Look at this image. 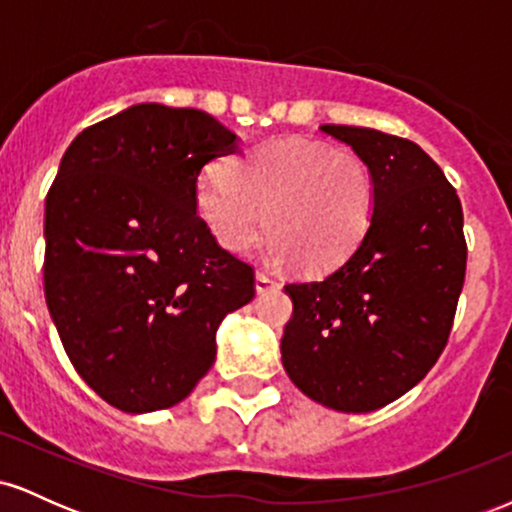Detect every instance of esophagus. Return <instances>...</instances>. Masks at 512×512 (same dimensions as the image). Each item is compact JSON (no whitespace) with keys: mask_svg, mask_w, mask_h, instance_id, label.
Segmentation results:
<instances>
[{"mask_svg":"<svg viewBox=\"0 0 512 512\" xmlns=\"http://www.w3.org/2000/svg\"><path fill=\"white\" fill-rule=\"evenodd\" d=\"M276 286H279V281H276V276L274 274H269V272H257L255 274V289H257V293H267V291H274Z\"/></svg>","mask_w":512,"mask_h":512,"instance_id":"obj_1","label":"esophagus"}]
</instances>
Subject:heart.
Instances as JSON below:
<instances>
[{
  "label": "heart",
  "mask_w": 512,
  "mask_h": 512,
  "mask_svg": "<svg viewBox=\"0 0 512 512\" xmlns=\"http://www.w3.org/2000/svg\"><path fill=\"white\" fill-rule=\"evenodd\" d=\"M197 211L221 248L248 250L264 231L269 255L305 274L339 267L366 236L373 175L349 149L303 137L269 139L197 182Z\"/></svg>",
  "instance_id": "obj_1"
}]
</instances>
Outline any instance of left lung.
<instances>
[{
	"mask_svg": "<svg viewBox=\"0 0 512 512\" xmlns=\"http://www.w3.org/2000/svg\"><path fill=\"white\" fill-rule=\"evenodd\" d=\"M366 161L373 219L332 272L286 284L281 361L293 385L337 411H375L426 378L448 344L467 269L462 204L409 139L322 125Z\"/></svg>",
	"mask_w": 512,
	"mask_h": 512,
	"instance_id": "left-lung-1",
	"label": "left lung"
}]
</instances>
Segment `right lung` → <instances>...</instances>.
Segmentation results:
<instances>
[{
    "mask_svg": "<svg viewBox=\"0 0 512 512\" xmlns=\"http://www.w3.org/2000/svg\"><path fill=\"white\" fill-rule=\"evenodd\" d=\"M238 137L195 108L142 103L86 127L45 199V303L76 373L127 414L168 409L255 298V269L197 214V178Z\"/></svg>",
    "mask_w": 512,
    "mask_h": 512,
    "instance_id": "obj_1",
    "label": "right lung"
}]
</instances>
